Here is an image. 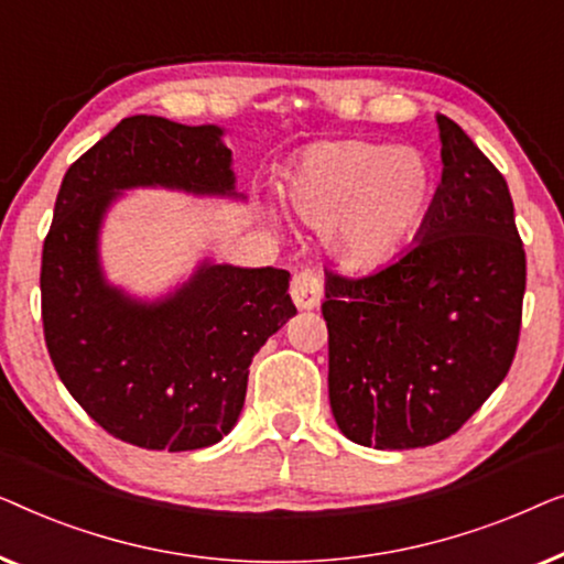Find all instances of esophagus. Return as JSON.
<instances>
[{"mask_svg":"<svg viewBox=\"0 0 564 564\" xmlns=\"http://www.w3.org/2000/svg\"><path fill=\"white\" fill-rule=\"evenodd\" d=\"M291 299L301 312L316 308L322 301V281L312 271H301L291 281Z\"/></svg>","mask_w":564,"mask_h":564,"instance_id":"esophagus-1","label":"esophagus"}]
</instances>
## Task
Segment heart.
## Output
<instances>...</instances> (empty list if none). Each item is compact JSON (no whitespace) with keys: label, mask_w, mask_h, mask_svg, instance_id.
<instances>
[{"label":"heart","mask_w":564,"mask_h":564,"mask_svg":"<svg viewBox=\"0 0 564 564\" xmlns=\"http://www.w3.org/2000/svg\"><path fill=\"white\" fill-rule=\"evenodd\" d=\"M283 202L322 229L329 258L370 273L399 256L432 199V171L416 150L362 140L312 142L283 181Z\"/></svg>","instance_id":"1"}]
</instances>
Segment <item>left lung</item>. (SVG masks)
Masks as SVG:
<instances>
[{
  "instance_id": "1",
  "label": "left lung",
  "mask_w": 564,
  "mask_h": 564,
  "mask_svg": "<svg viewBox=\"0 0 564 564\" xmlns=\"http://www.w3.org/2000/svg\"><path fill=\"white\" fill-rule=\"evenodd\" d=\"M442 184L411 248L362 279L329 273V406L376 449L430 447L501 386L517 355L527 258L506 178L437 115Z\"/></svg>"
}]
</instances>
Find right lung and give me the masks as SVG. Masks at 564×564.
<instances>
[{
	"mask_svg": "<svg viewBox=\"0 0 564 564\" xmlns=\"http://www.w3.org/2000/svg\"><path fill=\"white\" fill-rule=\"evenodd\" d=\"M225 127L127 117L63 176L43 245L45 345L55 372L112 437L145 449L217 444L240 416L256 352L296 314L289 271L204 258L140 299L107 279L101 227L132 188L245 199Z\"/></svg>",
	"mask_w": 564,
	"mask_h": 564,
	"instance_id": "obj_1",
	"label": "right lung"
}]
</instances>
